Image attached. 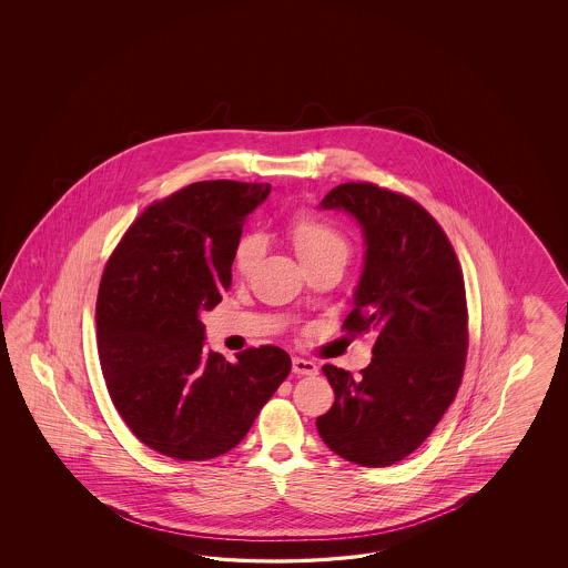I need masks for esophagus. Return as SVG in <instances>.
I'll return each instance as SVG.
<instances>
[{
    "label": "esophagus",
    "instance_id": "1",
    "mask_svg": "<svg viewBox=\"0 0 568 568\" xmlns=\"http://www.w3.org/2000/svg\"><path fill=\"white\" fill-rule=\"evenodd\" d=\"M292 366L295 375H306V377H312V375H316V373H318V366H316L312 361H304V358H293Z\"/></svg>",
    "mask_w": 568,
    "mask_h": 568
}]
</instances>
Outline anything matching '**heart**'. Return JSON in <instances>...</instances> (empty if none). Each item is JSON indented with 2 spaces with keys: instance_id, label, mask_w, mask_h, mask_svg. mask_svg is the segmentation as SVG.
Wrapping results in <instances>:
<instances>
[{
  "instance_id": "heart-1",
  "label": "heart",
  "mask_w": 568,
  "mask_h": 568,
  "mask_svg": "<svg viewBox=\"0 0 568 568\" xmlns=\"http://www.w3.org/2000/svg\"><path fill=\"white\" fill-rule=\"evenodd\" d=\"M290 237L297 256L304 262L325 258V256H345L349 252V245L344 235L333 229L331 224L323 223L312 216H300L293 221L290 226ZM262 254V241L256 235H245L240 243L235 245L233 252V268L237 275H247Z\"/></svg>"
}]
</instances>
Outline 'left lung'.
<instances>
[{"mask_svg": "<svg viewBox=\"0 0 568 568\" xmlns=\"http://www.w3.org/2000/svg\"><path fill=\"white\" fill-rule=\"evenodd\" d=\"M362 229L364 264L344 327L377 339L361 377L325 364L335 402L316 418L328 449L354 465H396L454 402L465 373L466 295L458 258L423 206L373 183L328 191Z\"/></svg>", "mask_w": 568, "mask_h": 568, "instance_id": "1", "label": "left lung"}]
</instances>
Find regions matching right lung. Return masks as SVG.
I'll use <instances>...</instances> for the list:
<instances>
[{"mask_svg":"<svg viewBox=\"0 0 568 568\" xmlns=\"http://www.w3.org/2000/svg\"><path fill=\"white\" fill-rule=\"evenodd\" d=\"M271 185L202 181L148 207L108 260L98 293L103 378L126 427L176 460L233 449L292 371L275 345L226 362L202 312L231 287L245 216Z\"/></svg>","mask_w":568,"mask_h":568,"instance_id":"right-lung-1","label":"right lung"}]
</instances>
